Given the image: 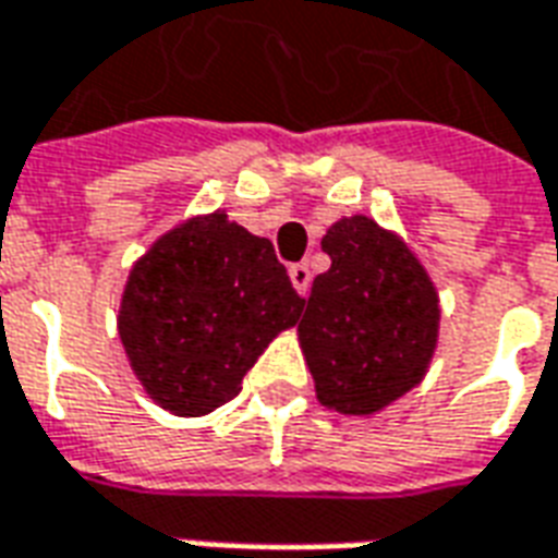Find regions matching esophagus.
<instances>
[{"label":"esophagus","mask_w":558,"mask_h":558,"mask_svg":"<svg viewBox=\"0 0 558 558\" xmlns=\"http://www.w3.org/2000/svg\"><path fill=\"white\" fill-rule=\"evenodd\" d=\"M290 280L299 295H307V292H311V268L304 266V263H295V266H290Z\"/></svg>","instance_id":"1"}]
</instances>
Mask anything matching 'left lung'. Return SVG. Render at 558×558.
<instances>
[{"label":"left lung","mask_w":558,"mask_h":558,"mask_svg":"<svg viewBox=\"0 0 558 558\" xmlns=\"http://www.w3.org/2000/svg\"><path fill=\"white\" fill-rule=\"evenodd\" d=\"M331 268L316 275L299 347L316 400L371 418L421 386L439 343V292L403 235L367 215L338 218L323 235Z\"/></svg>","instance_id":"8db88e82"}]
</instances>
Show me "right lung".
<instances>
[{
	"label": "right lung",
	"mask_w": 558,
	"mask_h": 558,
	"mask_svg": "<svg viewBox=\"0 0 558 558\" xmlns=\"http://www.w3.org/2000/svg\"><path fill=\"white\" fill-rule=\"evenodd\" d=\"M302 307L271 242L218 208L179 220L137 256L116 328L148 398L199 418L242 391L244 374Z\"/></svg>",
	"instance_id": "right-lung-1"
}]
</instances>
